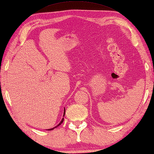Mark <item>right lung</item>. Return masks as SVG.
<instances>
[{"label": "right lung", "mask_w": 154, "mask_h": 154, "mask_svg": "<svg viewBox=\"0 0 154 154\" xmlns=\"http://www.w3.org/2000/svg\"><path fill=\"white\" fill-rule=\"evenodd\" d=\"M65 113H66V109H64V112H63V116H65ZM63 120H64V118H62V120H61V122H59V125H58L57 126H55V127H53V128H50V129H47V131H51V130H53V129H54V128H55L56 127H57V126H59V125H61V124H62V122H63Z\"/></svg>", "instance_id": "1"}]
</instances>
